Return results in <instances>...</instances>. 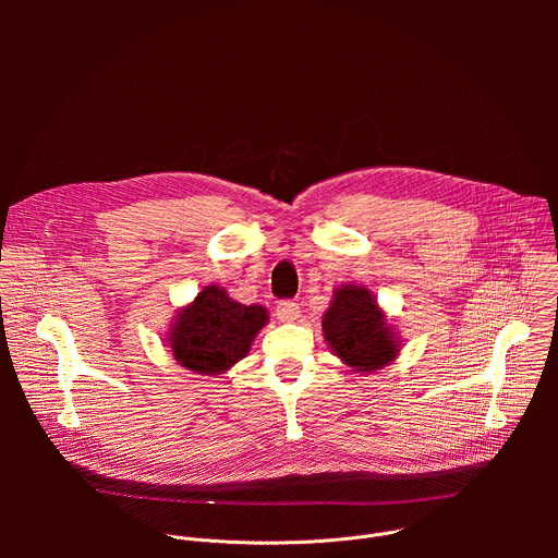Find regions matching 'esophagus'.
Wrapping results in <instances>:
<instances>
[{"label": "esophagus", "mask_w": 558, "mask_h": 558, "mask_svg": "<svg viewBox=\"0 0 558 558\" xmlns=\"http://www.w3.org/2000/svg\"><path fill=\"white\" fill-rule=\"evenodd\" d=\"M276 317H278V323L291 325V323H295L298 317H300V306L295 302H291V300H284V302H280L276 306Z\"/></svg>", "instance_id": "obj_1"}]
</instances>
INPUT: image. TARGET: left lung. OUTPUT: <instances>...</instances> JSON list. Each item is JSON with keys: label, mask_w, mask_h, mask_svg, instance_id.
<instances>
[{"label": "left lung", "mask_w": 558, "mask_h": 558, "mask_svg": "<svg viewBox=\"0 0 558 558\" xmlns=\"http://www.w3.org/2000/svg\"><path fill=\"white\" fill-rule=\"evenodd\" d=\"M323 336L351 371L373 373L388 366L402 351L397 336L377 298L364 284L347 282L333 291L323 315Z\"/></svg>", "instance_id": "1"}]
</instances>
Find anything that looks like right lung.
Returning a JSON list of instances; mask_svg holds the SVG:
<instances>
[{
	"instance_id": "obj_1",
	"label": "right lung",
	"mask_w": 558,
	"mask_h": 558,
	"mask_svg": "<svg viewBox=\"0 0 558 558\" xmlns=\"http://www.w3.org/2000/svg\"><path fill=\"white\" fill-rule=\"evenodd\" d=\"M269 323L263 304H241L220 284H207L172 317L168 347L177 364L196 375H220L247 357Z\"/></svg>"
}]
</instances>
